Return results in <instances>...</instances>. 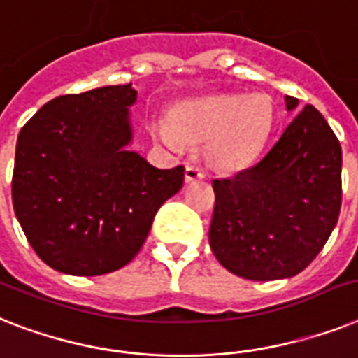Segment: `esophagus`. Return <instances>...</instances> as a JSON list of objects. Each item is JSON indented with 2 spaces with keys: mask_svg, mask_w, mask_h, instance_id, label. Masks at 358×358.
Instances as JSON below:
<instances>
[{
  "mask_svg": "<svg viewBox=\"0 0 358 358\" xmlns=\"http://www.w3.org/2000/svg\"><path fill=\"white\" fill-rule=\"evenodd\" d=\"M205 177V171H203V168H199V166L196 164H190L187 166V181H199V179H203Z\"/></svg>",
  "mask_w": 358,
  "mask_h": 358,
  "instance_id": "1",
  "label": "esophagus"
}]
</instances>
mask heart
Listing matches in <instances>:
<instances>
[{"instance_id":"heart-1","label":"heart","mask_w":358,"mask_h":358,"mask_svg":"<svg viewBox=\"0 0 358 358\" xmlns=\"http://www.w3.org/2000/svg\"><path fill=\"white\" fill-rule=\"evenodd\" d=\"M273 125V107L264 94L238 96L220 94L188 101L173 113L170 125L157 124L155 134L170 145L213 140L214 161L225 168H242L253 162L264 148Z\"/></svg>"}]
</instances>
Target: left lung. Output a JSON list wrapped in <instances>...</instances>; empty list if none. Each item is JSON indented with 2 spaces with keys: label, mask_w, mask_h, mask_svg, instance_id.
<instances>
[{
  "label": "left lung",
  "mask_w": 358,
  "mask_h": 358,
  "mask_svg": "<svg viewBox=\"0 0 358 358\" xmlns=\"http://www.w3.org/2000/svg\"><path fill=\"white\" fill-rule=\"evenodd\" d=\"M285 101L297 107L292 96ZM213 188L208 244L220 264L251 281L294 277L338 222L342 148L324 116L305 105L259 162L214 179Z\"/></svg>",
  "instance_id": "left-lung-1"
}]
</instances>
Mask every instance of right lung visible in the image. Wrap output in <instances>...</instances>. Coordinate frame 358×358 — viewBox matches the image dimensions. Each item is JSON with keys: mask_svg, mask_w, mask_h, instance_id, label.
<instances>
[{"mask_svg": "<svg viewBox=\"0 0 358 358\" xmlns=\"http://www.w3.org/2000/svg\"><path fill=\"white\" fill-rule=\"evenodd\" d=\"M129 85L51 99L22 127L13 171L16 218L34 253L70 275H103L136 257L185 166L159 170L131 142Z\"/></svg>", "mask_w": 358, "mask_h": 358, "instance_id": "1", "label": "right lung"}]
</instances>
